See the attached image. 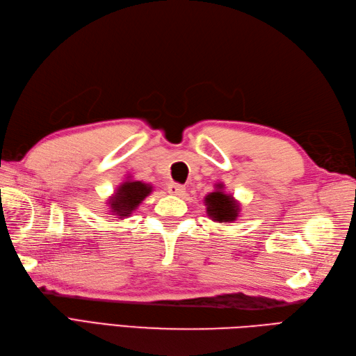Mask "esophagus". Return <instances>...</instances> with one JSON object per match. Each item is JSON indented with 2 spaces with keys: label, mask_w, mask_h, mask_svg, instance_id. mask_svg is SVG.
<instances>
[{
  "label": "esophagus",
  "mask_w": 356,
  "mask_h": 356,
  "mask_svg": "<svg viewBox=\"0 0 356 356\" xmlns=\"http://www.w3.org/2000/svg\"><path fill=\"white\" fill-rule=\"evenodd\" d=\"M168 191L174 196H182L186 193V188H184V186L177 184V182H170V184L168 186Z\"/></svg>",
  "instance_id": "obj_1"
}]
</instances>
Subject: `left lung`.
<instances>
[{"label":"left lung","instance_id":"left-lung-1","mask_svg":"<svg viewBox=\"0 0 356 356\" xmlns=\"http://www.w3.org/2000/svg\"><path fill=\"white\" fill-rule=\"evenodd\" d=\"M204 204H207V213L211 220L218 222H232L239 215V203L234 200L232 195L224 193V186L217 184L215 191L209 193L204 197Z\"/></svg>","mask_w":356,"mask_h":356}]
</instances>
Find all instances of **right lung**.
Returning a JSON list of instances; mask_svg holds the SVG:
<instances>
[{"instance_id":"right-lung-1","label":"right lung","mask_w":356,"mask_h":356,"mask_svg":"<svg viewBox=\"0 0 356 356\" xmlns=\"http://www.w3.org/2000/svg\"><path fill=\"white\" fill-rule=\"evenodd\" d=\"M152 190L153 187L143 181H124L108 200L113 215H117L118 218L131 217V213L139 207V203H143Z\"/></svg>"}]
</instances>
